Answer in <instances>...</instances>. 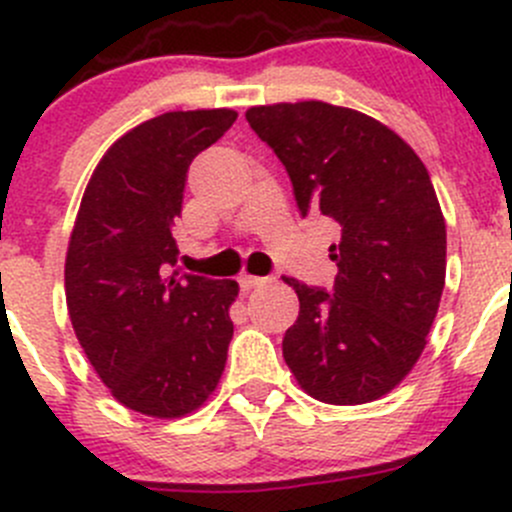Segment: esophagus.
Segmentation results:
<instances>
[{
	"mask_svg": "<svg viewBox=\"0 0 512 512\" xmlns=\"http://www.w3.org/2000/svg\"><path fill=\"white\" fill-rule=\"evenodd\" d=\"M267 282V277H257V275H240V287L242 289H255V287H262Z\"/></svg>",
	"mask_w": 512,
	"mask_h": 512,
	"instance_id": "34e87169",
	"label": "esophagus"
}]
</instances>
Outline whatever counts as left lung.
Instances as JSON below:
<instances>
[{"label": "left lung", "mask_w": 512, "mask_h": 512, "mask_svg": "<svg viewBox=\"0 0 512 512\" xmlns=\"http://www.w3.org/2000/svg\"><path fill=\"white\" fill-rule=\"evenodd\" d=\"M287 168L299 213L342 227L334 292L285 277L299 317L282 354L299 389L334 406L394 391L426 347L446 285V220L423 160L376 118L324 101L245 113Z\"/></svg>", "instance_id": "left-lung-1"}]
</instances>
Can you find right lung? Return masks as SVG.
Returning <instances> with one entry per match:
<instances>
[{"mask_svg": "<svg viewBox=\"0 0 512 512\" xmlns=\"http://www.w3.org/2000/svg\"><path fill=\"white\" fill-rule=\"evenodd\" d=\"M235 118L198 108L131 128L98 160L76 213L64 265L71 327L113 399L143 416L193 414L225 371L240 287L170 267L188 165Z\"/></svg>", "mask_w": 512, "mask_h": 512, "instance_id": "right-lung-1", "label": "right lung"}]
</instances>
